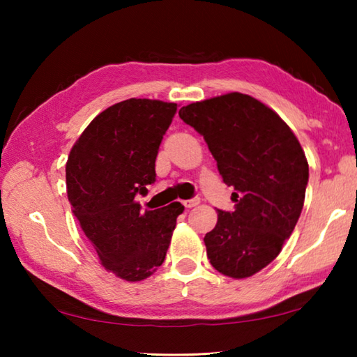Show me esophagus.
Returning <instances> with one entry per match:
<instances>
[{"label":"esophagus","instance_id":"1","mask_svg":"<svg viewBox=\"0 0 357 357\" xmlns=\"http://www.w3.org/2000/svg\"><path fill=\"white\" fill-rule=\"evenodd\" d=\"M183 204H184V206H185L187 209H190V208H193V206H197V204H200V198L193 197V198H190V200L183 202Z\"/></svg>","mask_w":357,"mask_h":357}]
</instances>
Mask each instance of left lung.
<instances>
[{"instance_id":"left-lung-1","label":"left lung","mask_w":357,"mask_h":357,"mask_svg":"<svg viewBox=\"0 0 357 357\" xmlns=\"http://www.w3.org/2000/svg\"><path fill=\"white\" fill-rule=\"evenodd\" d=\"M179 118L203 135L223 183L234 189V211H217L204 236L209 263L233 279L257 274L298 223L309 183L304 151L279 114L247 94L195 102Z\"/></svg>"}]
</instances>
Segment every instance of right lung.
I'll return each mask as SVG.
<instances>
[{
	"mask_svg": "<svg viewBox=\"0 0 357 357\" xmlns=\"http://www.w3.org/2000/svg\"><path fill=\"white\" fill-rule=\"evenodd\" d=\"M176 104L128 99L98 114L70 149L66 184L72 213L102 266L128 282L164 263L178 202L142 211L137 195L155 181V157Z\"/></svg>",
	"mask_w": 357,
	"mask_h": 357,
	"instance_id": "obj_1",
	"label": "right lung"
}]
</instances>
